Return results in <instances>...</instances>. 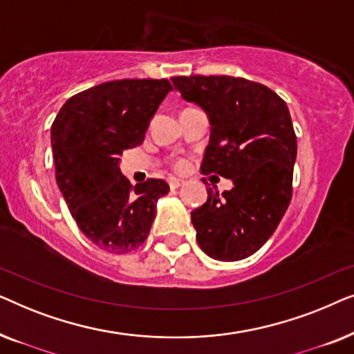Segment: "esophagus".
<instances>
[{
	"instance_id": "obj_1",
	"label": "esophagus",
	"mask_w": 354,
	"mask_h": 354,
	"mask_svg": "<svg viewBox=\"0 0 354 354\" xmlns=\"http://www.w3.org/2000/svg\"><path fill=\"white\" fill-rule=\"evenodd\" d=\"M183 180H180V178H171V180H169V187L172 188V190H176V188H178V187H182L183 185Z\"/></svg>"
}]
</instances>
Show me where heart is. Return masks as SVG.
<instances>
[{
  "label": "heart",
  "instance_id": "1",
  "mask_svg": "<svg viewBox=\"0 0 354 354\" xmlns=\"http://www.w3.org/2000/svg\"><path fill=\"white\" fill-rule=\"evenodd\" d=\"M183 166H185V162H180V167H183Z\"/></svg>",
  "mask_w": 354,
  "mask_h": 354
}]
</instances>
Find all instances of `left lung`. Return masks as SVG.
Segmentation results:
<instances>
[{"label":"left lung","mask_w":354,"mask_h":354,"mask_svg":"<svg viewBox=\"0 0 354 354\" xmlns=\"http://www.w3.org/2000/svg\"><path fill=\"white\" fill-rule=\"evenodd\" d=\"M171 80L209 120L201 172L234 183L222 193L209 188L205 205L192 212L198 245L217 261L248 258L270 239L292 200L297 137L290 111L268 86L239 77Z\"/></svg>","instance_id":"obj_1"}]
</instances>
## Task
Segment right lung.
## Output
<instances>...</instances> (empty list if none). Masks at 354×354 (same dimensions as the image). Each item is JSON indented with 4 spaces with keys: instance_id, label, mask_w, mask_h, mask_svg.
<instances>
[{
    "instance_id": "obj_1",
    "label": "right lung",
    "mask_w": 354,
    "mask_h": 354,
    "mask_svg": "<svg viewBox=\"0 0 354 354\" xmlns=\"http://www.w3.org/2000/svg\"><path fill=\"white\" fill-rule=\"evenodd\" d=\"M171 90L166 79L106 82L67 100L51 125L57 187L79 229L109 253L147 240L156 203L169 193L161 178L130 185L119 156L143 142Z\"/></svg>"
}]
</instances>
